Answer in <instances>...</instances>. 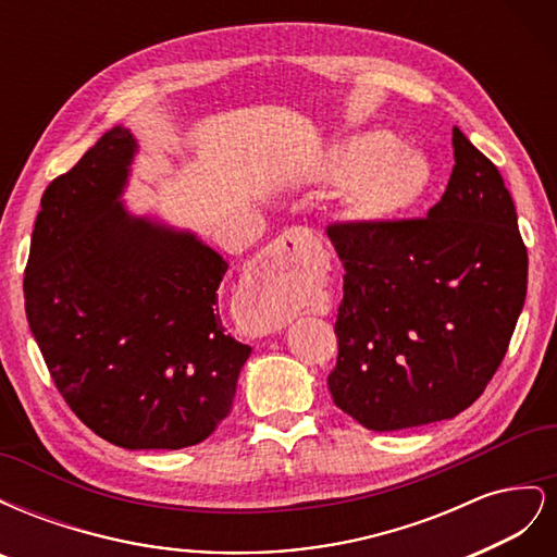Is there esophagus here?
Returning <instances> with one entry per match:
<instances>
[{
    "label": "esophagus",
    "mask_w": 557,
    "mask_h": 557,
    "mask_svg": "<svg viewBox=\"0 0 557 557\" xmlns=\"http://www.w3.org/2000/svg\"><path fill=\"white\" fill-rule=\"evenodd\" d=\"M311 256L313 239L309 230L293 227L281 234L250 267L239 293L244 320L250 332L267 334L290 323V313L281 311V301L285 290L293 288L305 272Z\"/></svg>",
    "instance_id": "esophagus-1"
}]
</instances>
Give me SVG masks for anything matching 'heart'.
Returning a JSON list of instances; mask_svg holds the SVG:
<instances>
[{
	"instance_id": "b5f03b06",
	"label": "heart",
	"mask_w": 557,
	"mask_h": 557,
	"mask_svg": "<svg viewBox=\"0 0 557 557\" xmlns=\"http://www.w3.org/2000/svg\"><path fill=\"white\" fill-rule=\"evenodd\" d=\"M330 178L352 183V205L364 215H391L411 207L430 178L428 160L397 146L387 132H364L334 150ZM290 313L293 305H281Z\"/></svg>"
}]
</instances>
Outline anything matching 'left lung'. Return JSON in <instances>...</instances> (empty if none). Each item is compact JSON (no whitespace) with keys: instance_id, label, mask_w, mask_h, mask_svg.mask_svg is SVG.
Returning <instances> with one entry per match:
<instances>
[{"instance_id":"1","label":"left lung","mask_w":557,"mask_h":557,"mask_svg":"<svg viewBox=\"0 0 557 557\" xmlns=\"http://www.w3.org/2000/svg\"><path fill=\"white\" fill-rule=\"evenodd\" d=\"M453 174L423 218L327 225L344 262L336 407L374 432L453 418L502 364L528 293V248L497 166L453 127Z\"/></svg>"}]
</instances>
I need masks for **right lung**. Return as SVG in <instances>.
I'll list each match as a JSON object with an SVG mask.
<instances>
[{"label": "right lung", "instance_id": "add662e5", "mask_svg": "<svg viewBox=\"0 0 557 557\" xmlns=\"http://www.w3.org/2000/svg\"><path fill=\"white\" fill-rule=\"evenodd\" d=\"M134 150L117 125L50 181L32 232L25 311L81 423L123 448L176 450L205 442L230 413L250 346L218 315L227 262L117 201Z\"/></svg>", "mask_w": 557, "mask_h": 557}]
</instances>
